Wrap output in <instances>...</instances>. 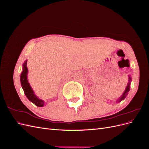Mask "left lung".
<instances>
[{
  "mask_svg": "<svg viewBox=\"0 0 149 149\" xmlns=\"http://www.w3.org/2000/svg\"><path fill=\"white\" fill-rule=\"evenodd\" d=\"M128 77H129V82H128V84H127V87H126V88H125V91H124V93L123 94V95L121 96V97H119V99L118 100V102H120L121 101H123V100H124V99L125 98V97L127 96V94H128V92L129 91V90H130V83H131V81H132V79H131V77H130V75H129L128 76Z\"/></svg>",
  "mask_w": 149,
  "mask_h": 149,
  "instance_id": "8db88e82",
  "label": "left lung"
}]
</instances>
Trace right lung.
Listing matches in <instances>:
<instances>
[{"instance_id":"obj_1","label":"right lung","mask_w":149,"mask_h":149,"mask_svg":"<svg viewBox=\"0 0 149 149\" xmlns=\"http://www.w3.org/2000/svg\"><path fill=\"white\" fill-rule=\"evenodd\" d=\"M27 60H26L23 65V71H22L20 75V82L22 87L24 89V93L29 101L33 102L35 105L38 107H43L44 106L45 102L40 99L35 95L33 91L31 89L30 85L27 79V74H28V69L27 66Z\"/></svg>"}]
</instances>
